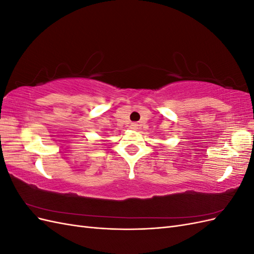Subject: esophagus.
Here are the masks:
<instances>
[{"mask_svg": "<svg viewBox=\"0 0 254 254\" xmlns=\"http://www.w3.org/2000/svg\"><path fill=\"white\" fill-rule=\"evenodd\" d=\"M137 127H139V125H137L136 123H131V125H130V128H131L132 130H136Z\"/></svg>", "mask_w": 254, "mask_h": 254, "instance_id": "obj_1", "label": "esophagus"}]
</instances>
